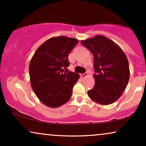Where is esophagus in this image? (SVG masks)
I'll list each match as a JSON object with an SVG mask.
<instances>
[{"instance_id":"esophagus-1","label":"esophagus","mask_w":146,"mask_h":146,"mask_svg":"<svg viewBox=\"0 0 146 146\" xmlns=\"http://www.w3.org/2000/svg\"><path fill=\"white\" fill-rule=\"evenodd\" d=\"M87 75H88V73H87V72H85V73H84V74H81L80 76H81L82 78H84V77L86 76Z\"/></svg>"}]
</instances>
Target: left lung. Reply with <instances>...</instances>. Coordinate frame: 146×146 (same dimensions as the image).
<instances>
[{
    "mask_svg": "<svg viewBox=\"0 0 146 146\" xmlns=\"http://www.w3.org/2000/svg\"><path fill=\"white\" fill-rule=\"evenodd\" d=\"M81 44L94 55L95 85L88 94L100 104H111L121 96L128 83L126 56L116 44L103 36L82 40Z\"/></svg>",
    "mask_w": 146,
    "mask_h": 146,
    "instance_id": "1",
    "label": "left lung"
}]
</instances>
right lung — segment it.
<instances>
[{"instance_id":"1","label":"right lung","mask_w":146,"mask_h":146,"mask_svg":"<svg viewBox=\"0 0 146 146\" xmlns=\"http://www.w3.org/2000/svg\"><path fill=\"white\" fill-rule=\"evenodd\" d=\"M78 41L63 36L51 38L36 50L32 58L29 66L32 88L47 106L59 107L70 98L79 75L68 71V57Z\"/></svg>"}]
</instances>
